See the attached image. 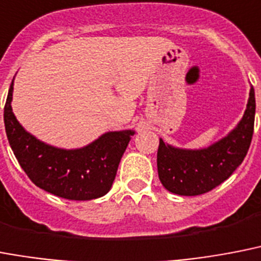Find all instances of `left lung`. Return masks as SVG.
Wrapping results in <instances>:
<instances>
[{"label":"left lung","instance_id":"left-lung-1","mask_svg":"<svg viewBox=\"0 0 261 261\" xmlns=\"http://www.w3.org/2000/svg\"><path fill=\"white\" fill-rule=\"evenodd\" d=\"M255 90L251 86L243 118L230 132L205 148H179L159 139L158 174L164 189L176 195H201L226 180L243 163L253 135Z\"/></svg>","mask_w":261,"mask_h":261}]
</instances>
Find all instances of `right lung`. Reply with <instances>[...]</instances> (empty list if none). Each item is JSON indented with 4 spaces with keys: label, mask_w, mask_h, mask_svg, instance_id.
Masks as SVG:
<instances>
[{
    "label": "right lung",
    "mask_w": 261,
    "mask_h": 261,
    "mask_svg": "<svg viewBox=\"0 0 261 261\" xmlns=\"http://www.w3.org/2000/svg\"><path fill=\"white\" fill-rule=\"evenodd\" d=\"M9 87L4 122L10 148L25 174L37 187L71 201H91L108 194L118 164L135 135L133 129L112 130L81 148H59L39 140L16 118Z\"/></svg>",
    "instance_id": "obj_1"
}]
</instances>
